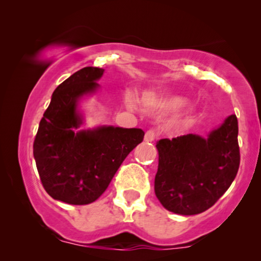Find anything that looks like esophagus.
<instances>
[{
    "mask_svg": "<svg viewBox=\"0 0 261 261\" xmlns=\"http://www.w3.org/2000/svg\"><path fill=\"white\" fill-rule=\"evenodd\" d=\"M155 137H157V131H155L154 128H149V130L146 131L145 141H147V142H152Z\"/></svg>",
    "mask_w": 261,
    "mask_h": 261,
    "instance_id": "esophagus-1",
    "label": "esophagus"
}]
</instances>
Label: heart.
I'll return each instance as SVG.
<instances>
[{"label":"heart","instance_id":"b5f03b06","mask_svg":"<svg viewBox=\"0 0 261 261\" xmlns=\"http://www.w3.org/2000/svg\"><path fill=\"white\" fill-rule=\"evenodd\" d=\"M181 104H182V101L180 99H174L172 101V106H174V107H179V106H181Z\"/></svg>","mask_w":261,"mask_h":261}]
</instances>
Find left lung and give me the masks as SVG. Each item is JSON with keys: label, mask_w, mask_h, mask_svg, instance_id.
Segmentation results:
<instances>
[{"label": "left lung", "mask_w": 261, "mask_h": 261, "mask_svg": "<svg viewBox=\"0 0 261 261\" xmlns=\"http://www.w3.org/2000/svg\"><path fill=\"white\" fill-rule=\"evenodd\" d=\"M157 149V199L174 214H201L217 202L238 173L241 153L237 116H228L207 139L193 134L162 139Z\"/></svg>", "instance_id": "8db88e82"}]
</instances>
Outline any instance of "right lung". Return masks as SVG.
I'll return each instance as SVG.
<instances>
[{
  "label": "right lung",
  "instance_id": "obj_1",
  "mask_svg": "<svg viewBox=\"0 0 261 261\" xmlns=\"http://www.w3.org/2000/svg\"><path fill=\"white\" fill-rule=\"evenodd\" d=\"M103 72V68L88 66L58 86L33 145L45 191L70 205L95 201L145 136L141 128L113 126L74 133L82 122L76 110L77 100L97 88Z\"/></svg>",
  "mask_w": 261,
  "mask_h": 261
}]
</instances>
